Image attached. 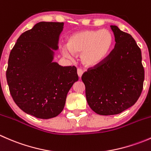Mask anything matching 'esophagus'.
Instances as JSON below:
<instances>
[{
    "label": "esophagus",
    "instance_id": "obj_1",
    "mask_svg": "<svg viewBox=\"0 0 151 151\" xmlns=\"http://www.w3.org/2000/svg\"><path fill=\"white\" fill-rule=\"evenodd\" d=\"M83 70L80 69V68H78V69H77V74H78V77H80V78H81V77L83 76Z\"/></svg>",
    "mask_w": 151,
    "mask_h": 151
}]
</instances>
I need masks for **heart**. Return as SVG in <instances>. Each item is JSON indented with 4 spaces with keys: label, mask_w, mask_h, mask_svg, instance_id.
Masks as SVG:
<instances>
[{
    "label": "heart",
    "mask_w": 151,
    "mask_h": 151,
    "mask_svg": "<svg viewBox=\"0 0 151 151\" xmlns=\"http://www.w3.org/2000/svg\"><path fill=\"white\" fill-rule=\"evenodd\" d=\"M113 43V36L109 30H82L70 36L67 46L62 48V52L70 59L74 55H81L83 66L92 68L106 60L112 51Z\"/></svg>",
    "instance_id": "b5f03b06"
}]
</instances>
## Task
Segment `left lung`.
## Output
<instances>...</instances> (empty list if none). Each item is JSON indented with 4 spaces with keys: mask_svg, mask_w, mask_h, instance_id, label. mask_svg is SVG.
Masks as SVG:
<instances>
[{
    "mask_svg": "<svg viewBox=\"0 0 151 151\" xmlns=\"http://www.w3.org/2000/svg\"><path fill=\"white\" fill-rule=\"evenodd\" d=\"M115 46L104 63L82 76L90 107L101 115H117L140 96L145 71L142 53L130 34L110 25Z\"/></svg>",
    "mask_w": 151,
    "mask_h": 151,
    "instance_id": "8db88e82",
    "label": "left lung"
}]
</instances>
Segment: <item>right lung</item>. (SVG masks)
Listing matches in <instances>:
<instances>
[{
    "label": "right lung",
    "instance_id": "add662e5",
    "mask_svg": "<svg viewBox=\"0 0 151 151\" xmlns=\"http://www.w3.org/2000/svg\"><path fill=\"white\" fill-rule=\"evenodd\" d=\"M63 25L36 24L20 35L9 58L6 80L11 95L23 112L37 118L58 116L78 80L75 66L63 67L53 61Z\"/></svg>",
    "mask_w": 151,
    "mask_h": 151
}]
</instances>
